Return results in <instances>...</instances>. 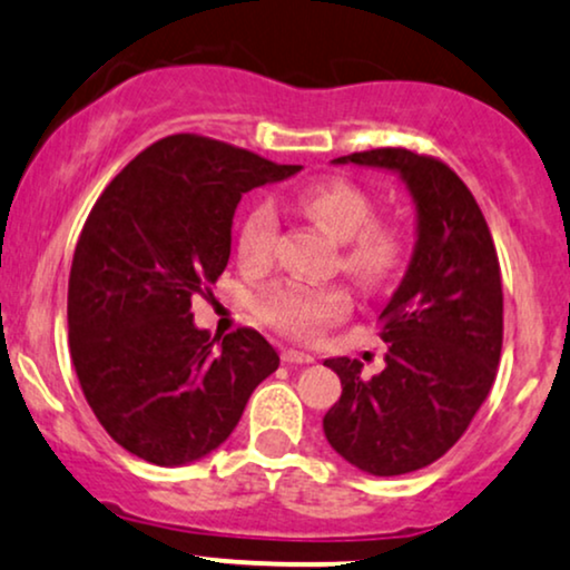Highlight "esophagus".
I'll return each instance as SVG.
<instances>
[{"mask_svg":"<svg viewBox=\"0 0 570 570\" xmlns=\"http://www.w3.org/2000/svg\"><path fill=\"white\" fill-rule=\"evenodd\" d=\"M281 361L284 363H313L315 358L311 353H303V351H292V347H286L284 353H281Z\"/></svg>","mask_w":570,"mask_h":570,"instance_id":"esophagus-1","label":"esophagus"}]
</instances>
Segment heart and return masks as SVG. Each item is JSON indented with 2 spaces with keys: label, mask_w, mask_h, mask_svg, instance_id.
<instances>
[{
  "label": "heart",
  "mask_w": 570,
  "mask_h": 570,
  "mask_svg": "<svg viewBox=\"0 0 570 570\" xmlns=\"http://www.w3.org/2000/svg\"><path fill=\"white\" fill-rule=\"evenodd\" d=\"M299 204L321 228L342 246V267L361 284L380 286L397 273L406 255V242L393 225L372 223L374 202L358 185L324 180L307 185ZM278 242V212L259 198L244 212L238 225V257L244 265L263 267L273 259ZM351 297L342 286H313L303 281H278L257 297V315L267 326L292 337H311L347 313Z\"/></svg>",
  "instance_id": "heart-1"
}]
</instances>
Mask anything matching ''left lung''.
<instances>
[{"label": "left lung", "instance_id": "1", "mask_svg": "<svg viewBox=\"0 0 570 570\" xmlns=\"http://www.w3.org/2000/svg\"><path fill=\"white\" fill-rule=\"evenodd\" d=\"M334 164L390 169L406 183L416 242L406 276L380 313L385 368L326 358L342 395L324 416L332 449L368 475H406L454 445L497 380L502 355V271L481 207L433 156L374 148Z\"/></svg>", "mask_w": 570, "mask_h": 570}]
</instances>
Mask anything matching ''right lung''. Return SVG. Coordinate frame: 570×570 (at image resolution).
Returning <instances> with one entry per match:
<instances>
[{"instance_id": "add662e5", "label": "right lung", "mask_w": 570, "mask_h": 570, "mask_svg": "<svg viewBox=\"0 0 570 570\" xmlns=\"http://www.w3.org/2000/svg\"><path fill=\"white\" fill-rule=\"evenodd\" d=\"M299 169L169 135L95 202L68 278V345L89 409L129 454L159 468L207 456L278 368L255 328L212 340L194 324L190 299L223 276L246 190Z\"/></svg>"}]
</instances>
